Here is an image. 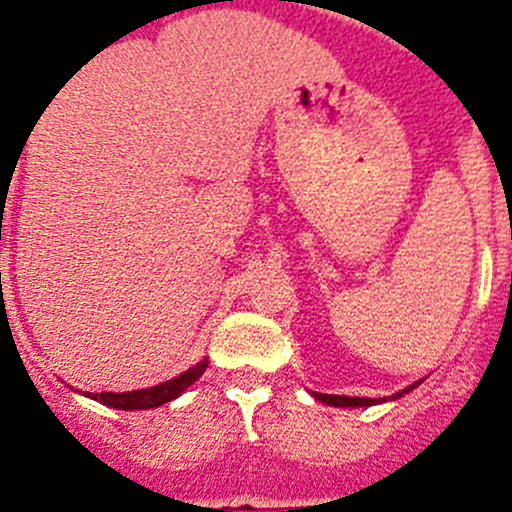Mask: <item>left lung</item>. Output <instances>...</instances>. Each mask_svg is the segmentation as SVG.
Listing matches in <instances>:
<instances>
[{"label": "left lung", "mask_w": 512, "mask_h": 512, "mask_svg": "<svg viewBox=\"0 0 512 512\" xmlns=\"http://www.w3.org/2000/svg\"><path fill=\"white\" fill-rule=\"evenodd\" d=\"M422 384V381H414L412 386H407V389L396 391L394 396H384V399H364V396H338V394H315V391H310V394L315 396L318 401H323V404H328V407H374V404H384V401H394L399 399V396L409 394L412 389H417V386Z\"/></svg>", "instance_id": "left-lung-1"}]
</instances>
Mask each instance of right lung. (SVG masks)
<instances>
[{"label": "right lung", "mask_w": 512, "mask_h": 512, "mask_svg": "<svg viewBox=\"0 0 512 512\" xmlns=\"http://www.w3.org/2000/svg\"><path fill=\"white\" fill-rule=\"evenodd\" d=\"M207 364H209L207 358H202L197 366L186 369L184 374L174 376V379H169V381H161V384H156V386H148V389L123 391V394H113V391L90 394V391H85V396H88V399L100 401V404H105V407L123 409V412H133V409H154V407H161V404H166V401H171V399H176V396L184 394V391L189 389V386L194 384V381H197L204 371H207Z\"/></svg>", "instance_id": "obj_1"}]
</instances>
